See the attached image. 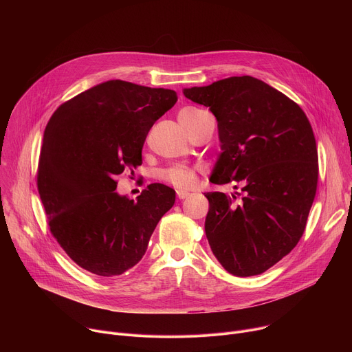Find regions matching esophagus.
Wrapping results in <instances>:
<instances>
[{
  "instance_id": "34e87169",
  "label": "esophagus",
  "mask_w": 352,
  "mask_h": 352,
  "mask_svg": "<svg viewBox=\"0 0 352 352\" xmlns=\"http://www.w3.org/2000/svg\"><path fill=\"white\" fill-rule=\"evenodd\" d=\"M190 193L188 192V190H177V196L179 197V199H185V197H188Z\"/></svg>"
}]
</instances>
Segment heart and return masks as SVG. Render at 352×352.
Returning a JSON list of instances; mask_svg holds the SVG:
<instances>
[{
	"label": "heart",
	"instance_id": "heart-1",
	"mask_svg": "<svg viewBox=\"0 0 352 352\" xmlns=\"http://www.w3.org/2000/svg\"><path fill=\"white\" fill-rule=\"evenodd\" d=\"M197 111V109H184L181 114H186V113H195ZM160 177L162 179H164L166 182L177 186V188H192L195 184H196V173L195 170H192L190 167H186V166H173L170 168H166L160 173Z\"/></svg>",
	"mask_w": 352,
	"mask_h": 352
}]
</instances>
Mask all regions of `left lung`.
<instances>
[{"mask_svg": "<svg viewBox=\"0 0 352 352\" xmlns=\"http://www.w3.org/2000/svg\"><path fill=\"white\" fill-rule=\"evenodd\" d=\"M182 93L217 120L221 153L210 181L243 184L239 202L234 193L205 195L210 248L228 273L261 274L288 255L305 231L319 170L312 126L285 94L248 75Z\"/></svg>", "mask_w": 352, "mask_h": 352, "instance_id": "8db88e82", "label": "left lung"}]
</instances>
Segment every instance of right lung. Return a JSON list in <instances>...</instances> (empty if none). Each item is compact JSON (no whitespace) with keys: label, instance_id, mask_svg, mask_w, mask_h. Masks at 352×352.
<instances>
[{"label":"right lung","instance_id":"add662e5","mask_svg":"<svg viewBox=\"0 0 352 352\" xmlns=\"http://www.w3.org/2000/svg\"><path fill=\"white\" fill-rule=\"evenodd\" d=\"M177 98L170 89L114 79L68 100L50 118L37 188L52 234L82 269L114 277L133 267L173 208V188L150 184L133 200L116 192V177L142 164L150 128Z\"/></svg>","mask_w":352,"mask_h":352}]
</instances>
